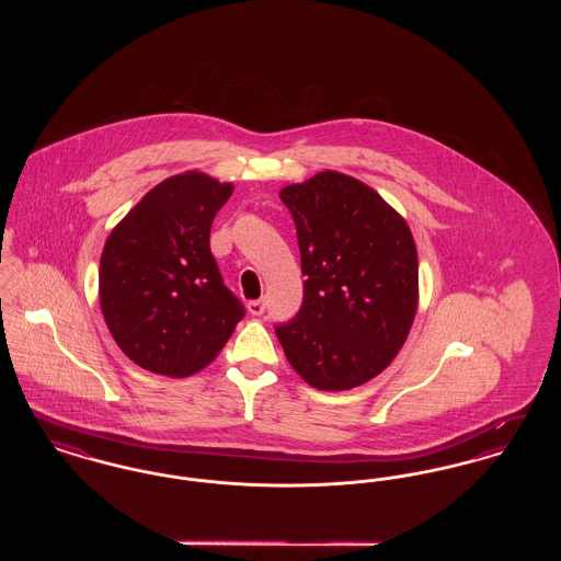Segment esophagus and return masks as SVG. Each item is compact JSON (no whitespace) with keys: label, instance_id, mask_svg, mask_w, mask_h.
<instances>
[{"label":"esophagus","instance_id":"obj_1","mask_svg":"<svg viewBox=\"0 0 561 561\" xmlns=\"http://www.w3.org/2000/svg\"><path fill=\"white\" fill-rule=\"evenodd\" d=\"M248 311H250V316H263L265 313V300L263 298L250 300L248 302Z\"/></svg>","mask_w":561,"mask_h":561}]
</instances>
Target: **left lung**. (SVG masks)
<instances>
[{
  "mask_svg": "<svg viewBox=\"0 0 561 561\" xmlns=\"http://www.w3.org/2000/svg\"><path fill=\"white\" fill-rule=\"evenodd\" d=\"M279 197L293 214L307 279L300 311L275 334L311 387H359L393 362L416 316L410 227L374 188L332 170Z\"/></svg>",
  "mask_w": 561,
  "mask_h": 561,
  "instance_id": "8db88e82",
  "label": "left lung"
}]
</instances>
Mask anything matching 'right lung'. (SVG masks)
<instances>
[{
    "label": "right lung",
    "instance_id": "add662e5",
    "mask_svg": "<svg viewBox=\"0 0 561 561\" xmlns=\"http://www.w3.org/2000/svg\"><path fill=\"white\" fill-rule=\"evenodd\" d=\"M233 185L185 172L151 188L111 231L99 273L108 332L136 366L185 378L206 368L243 318L210 252Z\"/></svg>",
    "mask_w": 561,
    "mask_h": 561
}]
</instances>
